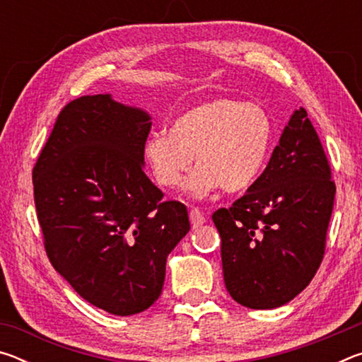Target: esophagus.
<instances>
[{"label": "esophagus", "instance_id": "esophagus-1", "mask_svg": "<svg viewBox=\"0 0 362 362\" xmlns=\"http://www.w3.org/2000/svg\"><path fill=\"white\" fill-rule=\"evenodd\" d=\"M189 222H192L193 228H198V226L204 225L206 223L204 214L199 209H196V207H193V209H189Z\"/></svg>", "mask_w": 362, "mask_h": 362}]
</instances>
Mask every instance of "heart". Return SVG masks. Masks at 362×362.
Here are the masks:
<instances>
[{"label":"heart","instance_id":"1","mask_svg":"<svg viewBox=\"0 0 362 362\" xmlns=\"http://www.w3.org/2000/svg\"><path fill=\"white\" fill-rule=\"evenodd\" d=\"M273 137V121L260 105L218 97L177 116L169 132H153L144 158L164 188L180 185L194 156L198 168L185 183L189 196L203 198L218 187L240 193L259 180Z\"/></svg>","mask_w":362,"mask_h":362}]
</instances>
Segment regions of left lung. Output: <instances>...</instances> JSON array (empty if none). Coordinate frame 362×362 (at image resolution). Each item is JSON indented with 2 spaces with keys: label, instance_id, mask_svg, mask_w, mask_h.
Segmentation results:
<instances>
[{
  "label": "left lung",
  "instance_id": "8db88e82",
  "mask_svg": "<svg viewBox=\"0 0 362 362\" xmlns=\"http://www.w3.org/2000/svg\"><path fill=\"white\" fill-rule=\"evenodd\" d=\"M334 198L321 140L298 108L259 180L212 216L222 238L225 287L238 303L278 308L310 284L322 262Z\"/></svg>",
  "mask_w": 362,
  "mask_h": 362
}]
</instances>
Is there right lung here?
I'll use <instances>...</instances> for the list:
<instances>
[{
  "instance_id": "add662e5",
  "label": "right lung",
  "mask_w": 362,
  "mask_h": 362,
  "mask_svg": "<svg viewBox=\"0 0 362 362\" xmlns=\"http://www.w3.org/2000/svg\"><path fill=\"white\" fill-rule=\"evenodd\" d=\"M151 116L110 94L64 107L33 168L46 254L89 303L116 316L161 296L166 260L189 231L187 207L146 177Z\"/></svg>"
}]
</instances>
